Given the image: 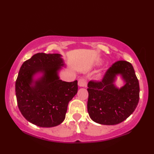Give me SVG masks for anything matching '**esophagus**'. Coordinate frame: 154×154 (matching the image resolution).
<instances>
[{
  "instance_id": "esophagus-1",
  "label": "esophagus",
  "mask_w": 154,
  "mask_h": 154,
  "mask_svg": "<svg viewBox=\"0 0 154 154\" xmlns=\"http://www.w3.org/2000/svg\"><path fill=\"white\" fill-rule=\"evenodd\" d=\"M78 85L81 87H87V81L85 79H80L78 81Z\"/></svg>"
}]
</instances>
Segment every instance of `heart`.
Returning a JSON list of instances; mask_svg holds the SVG:
<instances>
[{
    "instance_id": "obj_1",
    "label": "heart",
    "mask_w": 154,
    "mask_h": 154,
    "mask_svg": "<svg viewBox=\"0 0 154 154\" xmlns=\"http://www.w3.org/2000/svg\"><path fill=\"white\" fill-rule=\"evenodd\" d=\"M101 63V61H99L98 62V65H100Z\"/></svg>"
}]
</instances>
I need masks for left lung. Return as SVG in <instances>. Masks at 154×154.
Wrapping results in <instances>:
<instances>
[{
  "label": "left lung",
  "mask_w": 154,
  "mask_h": 154,
  "mask_svg": "<svg viewBox=\"0 0 154 154\" xmlns=\"http://www.w3.org/2000/svg\"><path fill=\"white\" fill-rule=\"evenodd\" d=\"M120 74L125 84L118 88L114 84ZM87 110L94 122L115 125L125 120L135 110L140 99L139 82L132 65L118 61L106 72L101 81L88 83Z\"/></svg>",
  "instance_id": "obj_1"
}]
</instances>
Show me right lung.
<instances>
[{
	"instance_id": "1",
	"label": "right lung",
	"mask_w": 154,
	"mask_h": 154,
	"mask_svg": "<svg viewBox=\"0 0 154 154\" xmlns=\"http://www.w3.org/2000/svg\"><path fill=\"white\" fill-rule=\"evenodd\" d=\"M65 67L61 55L38 53L24 61L16 81L18 109L29 122L50 128L63 122L69 102L77 94V81L60 79L59 71ZM42 75L36 80L34 76Z\"/></svg>"
}]
</instances>
